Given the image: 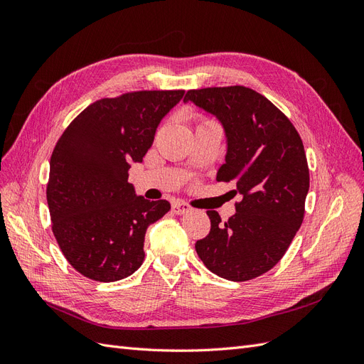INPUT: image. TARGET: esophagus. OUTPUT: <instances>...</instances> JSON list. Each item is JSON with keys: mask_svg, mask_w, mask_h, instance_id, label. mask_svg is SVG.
Segmentation results:
<instances>
[{"mask_svg": "<svg viewBox=\"0 0 364 364\" xmlns=\"http://www.w3.org/2000/svg\"><path fill=\"white\" fill-rule=\"evenodd\" d=\"M171 211H173L174 214L182 215V214L190 213V211H191V208H190V205H186V203L176 202V203H173V206H171Z\"/></svg>", "mask_w": 364, "mask_h": 364, "instance_id": "1", "label": "esophagus"}]
</instances>
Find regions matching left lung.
Segmentation results:
<instances>
[{
	"label": "left lung",
	"instance_id": "obj_1",
	"mask_svg": "<svg viewBox=\"0 0 364 364\" xmlns=\"http://www.w3.org/2000/svg\"><path fill=\"white\" fill-rule=\"evenodd\" d=\"M222 123L226 158L217 181H235L243 199L222 222L208 211L209 234L196 243L205 266L220 278L243 282L269 272L299 230L310 171L302 139L290 119L266 97L246 86L203 87L186 92Z\"/></svg>",
	"mask_w": 364,
	"mask_h": 364
}]
</instances>
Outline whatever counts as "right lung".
<instances>
[{"mask_svg": "<svg viewBox=\"0 0 364 364\" xmlns=\"http://www.w3.org/2000/svg\"><path fill=\"white\" fill-rule=\"evenodd\" d=\"M185 91H136L102 98L65 129L50 159L47 202L51 229L83 277L114 282L144 261L147 228L170 211L129 183L130 162H142L161 119Z\"/></svg>", "mask_w": 364, "mask_h": 364, "instance_id": "obj_1", "label": "right lung"}]
</instances>
